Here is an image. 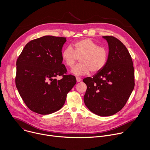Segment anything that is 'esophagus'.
Instances as JSON below:
<instances>
[{
  "mask_svg": "<svg viewBox=\"0 0 150 150\" xmlns=\"http://www.w3.org/2000/svg\"><path fill=\"white\" fill-rule=\"evenodd\" d=\"M76 79L77 82H80L81 81V78L78 76H76Z\"/></svg>",
  "mask_w": 150,
  "mask_h": 150,
  "instance_id": "34e87169",
  "label": "esophagus"
}]
</instances>
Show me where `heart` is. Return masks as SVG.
Returning a JSON list of instances; mask_svg holds the SVG:
<instances>
[{
	"label": "heart",
	"instance_id": "b5f03b06",
	"mask_svg": "<svg viewBox=\"0 0 150 150\" xmlns=\"http://www.w3.org/2000/svg\"><path fill=\"white\" fill-rule=\"evenodd\" d=\"M78 57L80 63L71 69V73L75 75L88 74L100 72L105 66L108 53L106 49L98 45L90 38H84L76 41L71 46H68L62 52V58L65 65L72 67Z\"/></svg>",
	"mask_w": 150,
	"mask_h": 150
}]
</instances>
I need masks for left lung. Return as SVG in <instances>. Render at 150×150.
Masks as SVG:
<instances>
[{
	"mask_svg": "<svg viewBox=\"0 0 150 150\" xmlns=\"http://www.w3.org/2000/svg\"><path fill=\"white\" fill-rule=\"evenodd\" d=\"M108 43L106 65L93 78L83 79L87 85L83 96L85 105L93 113L109 116L120 111L135 86L131 56L122 42L113 36H103Z\"/></svg>",
	"mask_w": 150,
	"mask_h": 150,
	"instance_id": "1",
	"label": "left lung"
}]
</instances>
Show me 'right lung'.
<instances>
[{
  "instance_id": "add662e5",
  "label": "right lung",
  "mask_w": 150,
  "mask_h": 150,
  "mask_svg": "<svg viewBox=\"0 0 150 150\" xmlns=\"http://www.w3.org/2000/svg\"><path fill=\"white\" fill-rule=\"evenodd\" d=\"M67 38L46 35L30 41L16 61V86L28 108L40 115L60 110L67 94L76 82L72 75H64L62 50ZM62 76L57 80L55 77Z\"/></svg>"
}]
</instances>
